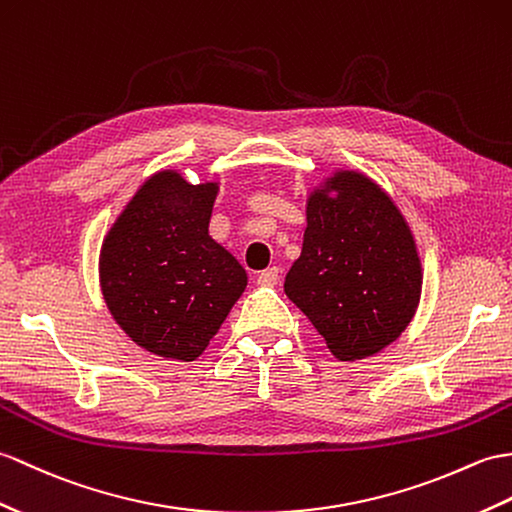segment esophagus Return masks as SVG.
Wrapping results in <instances>:
<instances>
[{"instance_id": "1", "label": "esophagus", "mask_w": 512, "mask_h": 512, "mask_svg": "<svg viewBox=\"0 0 512 512\" xmlns=\"http://www.w3.org/2000/svg\"><path fill=\"white\" fill-rule=\"evenodd\" d=\"M279 272H281V270H279L277 266L261 270L259 275H257V283H259V285H275V283L279 281Z\"/></svg>"}]
</instances>
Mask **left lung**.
<instances>
[{"label":"left lung","mask_w":512,"mask_h":512,"mask_svg":"<svg viewBox=\"0 0 512 512\" xmlns=\"http://www.w3.org/2000/svg\"><path fill=\"white\" fill-rule=\"evenodd\" d=\"M307 205L301 257L285 294L338 360H362L397 340L417 312L421 264L408 224L371 178L340 172Z\"/></svg>","instance_id":"left-lung-1"}]
</instances>
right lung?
Listing matches in <instances>:
<instances>
[{"instance_id":"1","label":"right lung","mask_w":512,"mask_h":512,"mask_svg":"<svg viewBox=\"0 0 512 512\" xmlns=\"http://www.w3.org/2000/svg\"><path fill=\"white\" fill-rule=\"evenodd\" d=\"M216 185L161 172L106 235L104 301L139 347L192 362L246 288V270L209 235Z\"/></svg>"}]
</instances>
